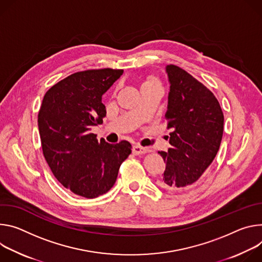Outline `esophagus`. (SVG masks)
Segmentation results:
<instances>
[{
	"instance_id": "esophagus-1",
	"label": "esophagus",
	"mask_w": 262,
	"mask_h": 262,
	"mask_svg": "<svg viewBox=\"0 0 262 262\" xmlns=\"http://www.w3.org/2000/svg\"><path fill=\"white\" fill-rule=\"evenodd\" d=\"M150 152V150L148 148H143L141 146H138V144H135V146H133V153L135 155H140V154H146Z\"/></svg>"
}]
</instances>
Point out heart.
<instances>
[{
	"label": "heart",
	"mask_w": 262,
	"mask_h": 262,
	"mask_svg": "<svg viewBox=\"0 0 262 262\" xmlns=\"http://www.w3.org/2000/svg\"><path fill=\"white\" fill-rule=\"evenodd\" d=\"M151 83H156V81H154V80H147V81L144 82L142 85H146V84H151Z\"/></svg>",
	"instance_id": "b5f03b06"
}]
</instances>
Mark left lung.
<instances>
[{
  "label": "left lung",
  "instance_id": "obj_1",
  "mask_svg": "<svg viewBox=\"0 0 262 262\" xmlns=\"http://www.w3.org/2000/svg\"><path fill=\"white\" fill-rule=\"evenodd\" d=\"M169 93L165 119L169 133L167 152L159 151L165 169L158 184L165 189L188 188L211 164L221 146L224 114L214 95L187 72L165 68Z\"/></svg>",
  "mask_w": 262,
  "mask_h": 262
}]
</instances>
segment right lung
<instances>
[{"label":"right lung","mask_w":262,"mask_h":262,"mask_svg":"<svg viewBox=\"0 0 262 262\" xmlns=\"http://www.w3.org/2000/svg\"><path fill=\"white\" fill-rule=\"evenodd\" d=\"M123 70L75 73L46 93L38 112L43 156L55 178L75 194L94 199L114 185L121 164L131 154V143L111 144L92 133L103 123V95Z\"/></svg>","instance_id":"obj_1"}]
</instances>
